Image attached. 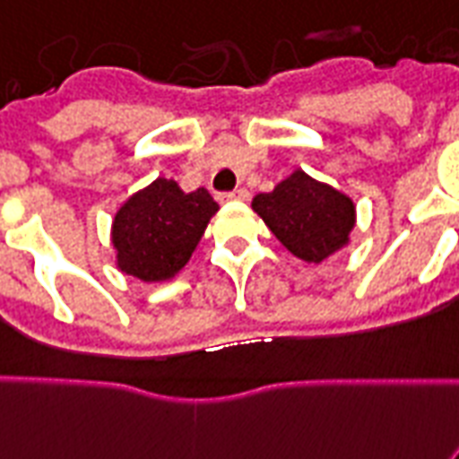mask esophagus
Here are the masks:
<instances>
[{"label":"esophagus","instance_id":"obj_1","mask_svg":"<svg viewBox=\"0 0 459 459\" xmlns=\"http://www.w3.org/2000/svg\"><path fill=\"white\" fill-rule=\"evenodd\" d=\"M247 198H248L247 189H234V191H230V194H222V196H220V201H222V204H230V201H247Z\"/></svg>","mask_w":459,"mask_h":459}]
</instances>
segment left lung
<instances>
[{
    "label": "left lung",
    "instance_id": "8db88e82",
    "mask_svg": "<svg viewBox=\"0 0 459 459\" xmlns=\"http://www.w3.org/2000/svg\"><path fill=\"white\" fill-rule=\"evenodd\" d=\"M280 244L307 263H321L350 244L357 208L347 194L294 169L270 191L251 201Z\"/></svg>",
    "mask_w": 459,
    "mask_h": 459
}]
</instances>
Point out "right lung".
<instances>
[{
	"instance_id": "obj_1",
	"label": "right lung",
	"mask_w": 459,
	"mask_h": 459,
	"mask_svg": "<svg viewBox=\"0 0 459 459\" xmlns=\"http://www.w3.org/2000/svg\"><path fill=\"white\" fill-rule=\"evenodd\" d=\"M220 205L205 189L186 194L174 179H158L124 201L112 220L117 268L143 280H172L196 251Z\"/></svg>"
}]
</instances>
